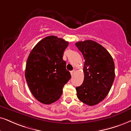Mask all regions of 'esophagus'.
<instances>
[{
	"label": "esophagus",
	"instance_id": "esophagus-1",
	"mask_svg": "<svg viewBox=\"0 0 131 131\" xmlns=\"http://www.w3.org/2000/svg\"><path fill=\"white\" fill-rule=\"evenodd\" d=\"M74 72H75V70H73V71H71V75H73L74 74Z\"/></svg>",
	"mask_w": 131,
	"mask_h": 131
}]
</instances>
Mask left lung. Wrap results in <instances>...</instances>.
Instances as JSON below:
<instances>
[{
  "instance_id": "8db88e82",
  "label": "left lung",
  "mask_w": 131,
  "mask_h": 131,
  "mask_svg": "<svg viewBox=\"0 0 131 131\" xmlns=\"http://www.w3.org/2000/svg\"><path fill=\"white\" fill-rule=\"evenodd\" d=\"M84 59V80L76 87L78 99L89 106L99 103L106 97L115 79L113 59L103 46L91 40L75 43Z\"/></svg>"
}]
</instances>
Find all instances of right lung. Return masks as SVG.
<instances>
[{
    "instance_id": "obj_1",
    "label": "right lung",
    "mask_w": 131,
    "mask_h": 131,
    "mask_svg": "<svg viewBox=\"0 0 131 131\" xmlns=\"http://www.w3.org/2000/svg\"><path fill=\"white\" fill-rule=\"evenodd\" d=\"M68 42L50 36L33 48L27 59L25 79L31 93L38 101L49 105L60 99L63 88L71 79L63 60Z\"/></svg>"
}]
</instances>
